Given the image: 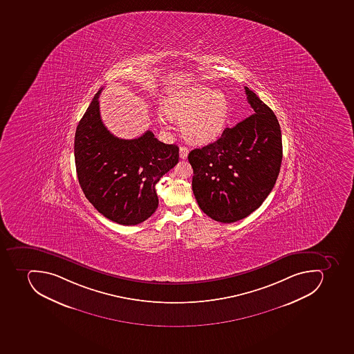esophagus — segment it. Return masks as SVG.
<instances>
[{
  "label": "esophagus",
  "mask_w": 354,
  "mask_h": 354,
  "mask_svg": "<svg viewBox=\"0 0 354 354\" xmlns=\"http://www.w3.org/2000/svg\"><path fill=\"white\" fill-rule=\"evenodd\" d=\"M187 154H189V147H180V158L184 160L187 158Z\"/></svg>",
  "instance_id": "esophagus-1"
}]
</instances>
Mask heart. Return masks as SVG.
Segmentation results:
<instances>
[{
  "label": "heart",
  "instance_id": "heart-1",
  "mask_svg": "<svg viewBox=\"0 0 354 354\" xmlns=\"http://www.w3.org/2000/svg\"><path fill=\"white\" fill-rule=\"evenodd\" d=\"M165 110L171 119L181 120L185 139L207 143L223 131L229 115V102L223 92L196 85L173 91L167 96Z\"/></svg>",
  "mask_w": 354,
  "mask_h": 354
}]
</instances>
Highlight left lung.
<instances>
[{
  "instance_id": "left-lung-1",
  "label": "left lung",
  "mask_w": 354,
  "mask_h": 354,
  "mask_svg": "<svg viewBox=\"0 0 354 354\" xmlns=\"http://www.w3.org/2000/svg\"><path fill=\"white\" fill-rule=\"evenodd\" d=\"M244 88L252 115L187 156L198 207L222 223L242 220L260 207L274 187L282 162L277 116L253 91Z\"/></svg>"
}]
</instances>
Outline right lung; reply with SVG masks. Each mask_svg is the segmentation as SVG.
<instances>
[{
    "label": "right lung",
    "mask_w": 354,
    "mask_h": 354,
    "mask_svg": "<svg viewBox=\"0 0 354 354\" xmlns=\"http://www.w3.org/2000/svg\"><path fill=\"white\" fill-rule=\"evenodd\" d=\"M77 124L74 158L84 196L105 218L136 225L158 209L156 184L178 162V147L147 131L138 139L116 138L103 124L99 96Z\"/></svg>",
    "instance_id": "right-lung-1"
}]
</instances>
